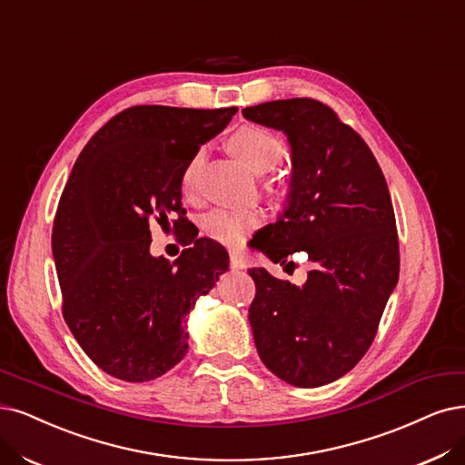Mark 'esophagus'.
Masks as SVG:
<instances>
[{
  "mask_svg": "<svg viewBox=\"0 0 465 465\" xmlns=\"http://www.w3.org/2000/svg\"><path fill=\"white\" fill-rule=\"evenodd\" d=\"M230 266H232L233 270H247L249 264H247V261L243 259L242 254H235V252H233V254L230 256Z\"/></svg>",
  "mask_w": 465,
  "mask_h": 465,
  "instance_id": "34e87169",
  "label": "esophagus"
}]
</instances>
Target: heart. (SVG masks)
<instances>
[{
  "mask_svg": "<svg viewBox=\"0 0 465 465\" xmlns=\"http://www.w3.org/2000/svg\"><path fill=\"white\" fill-rule=\"evenodd\" d=\"M230 149L235 157L242 161L252 172H268L276 166L282 159V143L276 135L270 132L256 128V126H243L230 137ZM204 163V149H197L192 157H189L183 172H182V183L183 189H193L199 172ZM261 214L256 211L247 209H216L206 214L201 222L203 232L213 237L214 242L223 245L235 247L243 243L247 233L259 226Z\"/></svg>",
  "mask_w": 465,
  "mask_h": 465,
  "instance_id": "b5f03b06",
  "label": "heart"
}]
</instances>
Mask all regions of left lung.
<instances>
[{"mask_svg": "<svg viewBox=\"0 0 465 465\" xmlns=\"http://www.w3.org/2000/svg\"><path fill=\"white\" fill-rule=\"evenodd\" d=\"M291 147L289 195L252 247L283 264L304 252L302 285L249 270V322L264 366L295 387H322L366 354L399 283V235L389 187L370 147L323 103L308 97L243 109ZM291 264V262H289Z\"/></svg>", "mask_w": 465, "mask_h": 465, "instance_id": "8db88e82", "label": "left lung"}]
</instances>
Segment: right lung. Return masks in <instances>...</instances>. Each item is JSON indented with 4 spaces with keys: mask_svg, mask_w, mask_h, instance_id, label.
Masks as SVG:
<instances>
[{
    "mask_svg": "<svg viewBox=\"0 0 465 465\" xmlns=\"http://www.w3.org/2000/svg\"><path fill=\"white\" fill-rule=\"evenodd\" d=\"M235 113L130 107L73 166L51 235L63 316L82 351L116 380L143 383L174 368L187 352V314L230 268L226 249L195 230L180 233L187 249L174 262L153 256L149 226L185 213L182 172Z\"/></svg>",
    "mask_w": 465,
    "mask_h": 465,
    "instance_id": "right-lung-1",
    "label": "right lung"
}]
</instances>
